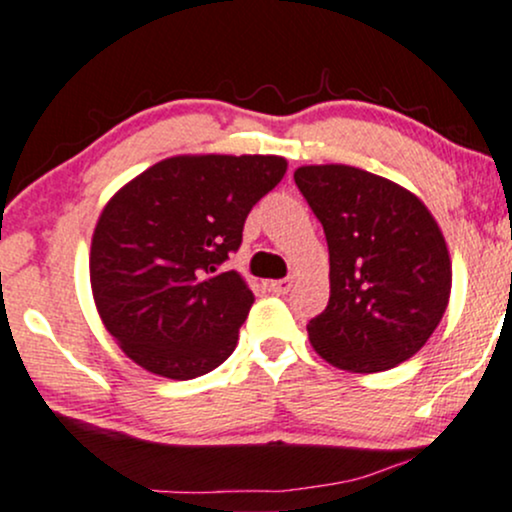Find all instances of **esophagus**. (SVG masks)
<instances>
[{
    "instance_id": "1",
    "label": "esophagus",
    "mask_w": 512,
    "mask_h": 512,
    "mask_svg": "<svg viewBox=\"0 0 512 512\" xmlns=\"http://www.w3.org/2000/svg\"><path fill=\"white\" fill-rule=\"evenodd\" d=\"M272 294H286L291 289V279H274V282L265 284Z\"/></svg>"
}]
</instances>
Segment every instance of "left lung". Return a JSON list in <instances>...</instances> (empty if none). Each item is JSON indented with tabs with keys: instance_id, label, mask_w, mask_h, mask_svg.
<instances>
[{
	"instance_id": "1",
	"label": "left lung",
	"mask_w": 512,
	"mask_h": 512,
	"mask_svg": "<svg viewBox=\"0 0 512 512\" xmlns=\"http://www.w3.org/2000/svg\"><path fill=\"white\" fill-rule=\"evenodd\" d=\"M296 187L323 223L328 308L308 323L320 359L376 374L411 359L447 311L452 260L428 206L352 165H303Z\"/></svg>"
}]
</instances>
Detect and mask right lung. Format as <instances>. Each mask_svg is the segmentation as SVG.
<instances>
[{"label":"right lung","mask_w":512,"mask_h":512,"mask_svg":"<svg viewBox=\"0 0 512 512\" xmlns=\"http://www.w3.org/2000/svg\"><path fill=\"white\" fill-rule=\"evenodd\" d=\"M286 174L279 155H174L106 201L89 247L97 313L145 372L187 381L223 364L252 306L235 269L252 206Z\"/></svg>","instance_id":"1"}]
</instances>
